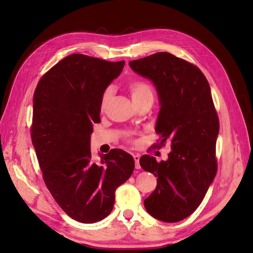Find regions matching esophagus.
Returning <instances> with one entry per match:
<instances>
[{
  "label": "esophagus",
  "instance_id": "obj_1",
  "mask_svg": "<svg viewBox=\"0 0 253 253\" xmlns=\"http://www.w3.org/2000/svg\"><path fill=\"white\" fill-rule=\"evenodd\" d=\"M133 157H134V160H135V167H136V169H140V165H139L140 155H138V154H134V155H133Z\"/></svg>",
  "mask_w": 253,
  "mask_h": 253
}]
</instances>
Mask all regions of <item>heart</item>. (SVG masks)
<instances>
[{
	"label": "heart",
	"mask_w": 253,
	"mask_h": 253,
	"mask_svg": "<svg viewBox=\"0 0 253 253\" xmlns=\"http://www.w3.org/2000/svg\"><path fill=\"white\" fill-rule=\"evenodd\" d=\"M129 93H131L133 101H137L139 99L145 97V96H153L152 95V88L147 82L141 80H135L131 84H129ZM112 96V88L108 87L104 91L101 98V109H105L106 105L109 103L110 98Z\"/></svg>",
	"instance_id": "1"
}]
</instances>
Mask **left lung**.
I'll return each instance as SVG.
<instances>
[{"label":"left lung","mask_w":253,"mask_h":253,"mask_svg":"<svg viewBox=\"0 0 253 253\" xmlns=\"http://www.w3.org/2000/svg\"><path fill=\"white\" fill-rule=\"evenodd\" d=\"M128 65L157 90L160 110L155 131L160 141L155 148L171 143L167 160L157 163L150 155L139 160L144 171L158 177L144 208L156 219L176 223L201 205L217 171L219 122L210 85L200 68L169 52L129 61Z\"/></svg>","instance_id":"8db88e82"}]
</instances>
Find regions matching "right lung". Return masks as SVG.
<instances>
[{
	"mask_svg": "<svg viewBox=\"0 0 253 253\" xmlns=\"http://www.w3.org/2000/svg\"><path fill=\"white\" fill-rule=\"evenodd\" d=\"M125 63L73 53L52 66L35 90L32 140L45 185L61 209L80 223L108 216L115 191L134 171V158L124 150L99 154L98 164L90 152L103 91Z\"/></svg>",
	"mask_w": 253,
	"mask_h": 253,
	"instance_id": "1",
	"label": "right lung"
}]
</instances>
